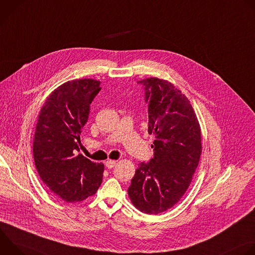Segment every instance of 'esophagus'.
I'll list each match as a JSON object with an SVG mask.
<instances>
[{"mask_svg": "<svg viewBox=\"0 0 255 255\" xmlns=\"http://www.w3.org/2000/svg\"><path fill=\"white\" fill-rule=\"evenodd\" d=\"M105 164H106V167L107 168H113L115 165H116V161L115 160H107L106 162H105Z\"/></svg>", "mask_w": 255, "mask_h": 255, "instance_id": "1", "label": "esophagus"}]
</instances>
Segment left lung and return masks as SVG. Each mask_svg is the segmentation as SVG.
<instances>
[{
	"mask_svg": "<svg viewBox=\"0 0 255 255\" xmlns=\"http://www.w3.org/2000/svg\"><path fill=\"white\" fill-rule=\"evenodd\" d=\"M148 133L154 134L153 158L141 162L128 195L141 212L156 215L173 207L186 193L202 153L201 128L188 98L161 79H145Z\"/></svg>",
	"mask_w": 255,
	"mask_h": 255,
	"instance_id": "obj_1",
	"label": "left lung"
}]
</instances>
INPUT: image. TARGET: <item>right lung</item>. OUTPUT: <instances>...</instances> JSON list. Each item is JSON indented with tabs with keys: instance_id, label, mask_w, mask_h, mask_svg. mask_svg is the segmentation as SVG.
<instances>
[{
	"instance_id": "add662e5",
	"label": "right lung",
	"mask_w": 255,
	"mask_h": 255,
	"mask_svg": "<svg viewBox=\"0 0 255 255\" xmlns=\"http://www.w3.org/2000/svg\"><path fill=\"white\" fill-rule=\"evenodd\" d=\"M92 79L66 82L46 99L35 129L33 156L47 189L67 203L96 194L103 180L104 164L82 154L81 133L88 122L90 105L101 91Z\"/></svg>"
}]
</instances>
